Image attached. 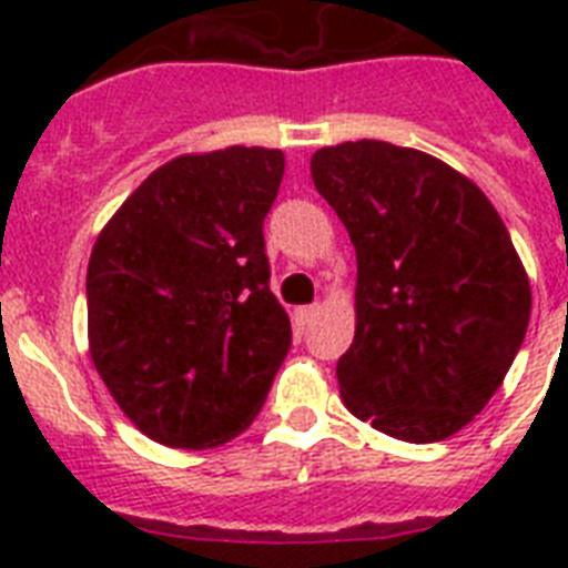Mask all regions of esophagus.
Here are the masks:
<instances>
[{"label": "esophagus", "mask_w": 568, "mask_h": 568, "mask_svg": "<svg viewBox=\"0 0 568 568\" xmlns=\"http://www.w3.org/2000/svg\"><path fill=\"white\" fill-rule=\"evenodd\" d=\"M318 315V303H312V306H301V310H294V324L297 327H306L312 324V318Z\"/></svg>", "instance_id": "obj_1"}]
</instances>
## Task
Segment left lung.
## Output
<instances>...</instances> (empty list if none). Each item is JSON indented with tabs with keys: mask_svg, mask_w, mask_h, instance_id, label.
I'll use <instances>...</instances> for the list:
<instances>
[{
	"mask_svg": "<svg viewBox=\"0 0 568 568\" xmlns=\"http://www.w3.org/2000/svg\"><path fill=\"white\" fill-rule=\"evenodd\" d=\"M310 168L356 247L342 400L395 439H448L489 404L528 329L530 283L501 214L468 176L409 146L347 141Z\"/></svg>",
	"mask_w": 568,
	"mask_h": 568,
	"instance_id": "1",
	"label": "left lung"
}]
</instances>
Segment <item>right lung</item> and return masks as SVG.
Segmentation results:
<instances>
[{"label":"right lung","mask_w":568,"mask_h":568,"mask_svg":"<svg viewBox=\"0 0 568 568\" xmlns=\"http://www.w3.org/2000/svg\"><path fill=\"white\" fill-rule=\"evenodd\" d=\"M285 155H180L105 223L88 262V345L111 397L168 448L247 430L292 347L262 223Z\"/></svg>","instance_id":"1"}]
</instances>
